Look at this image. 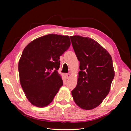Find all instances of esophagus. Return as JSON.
I'll use <instances>...</instances> for the list:
<instances>
[{
	"label": "esophagus",
	"mask_w": 131,
	"mask_h": 131,
	"mask_svg": "<svg viewBox=\"0 0 131 131\" xmlns=\"http://www.w3.org/2000/svg\"><path fill=\"white\" fill-rule=\"evenodd\" d=\"M66 77H67L68 79H69L70 77V73H67L66 74Z\"/></svg>",
	"instance_id": "1"
}]
</instances>
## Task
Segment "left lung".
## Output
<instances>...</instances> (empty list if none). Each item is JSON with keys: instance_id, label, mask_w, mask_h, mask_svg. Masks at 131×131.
<instances>
[{"instance_id": "8db88e82", "label": "left lung", "mask_w": 131, "mask_h": 131, "mask_svg": "<svg viewBox=\"0 0 131 131\" xmlns=\"http://www.w3.org/2000/svg\"><path fill=\"white\" fill-rule=\"evenodd\" d=\"M70 37L80 69L76 87L72 91L73 98L83 109H93L110 91L114 77L112 57L94 39L79 35Z\"/></svg>"}]
</instances>
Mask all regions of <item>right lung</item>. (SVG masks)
Masks as SVG:
<instances>
[{"instance_id":"add662e5","label":"right lung","mask_w":131,"mask_h":131,"mask_svg":"<svg viewBox=\"0 0 131 131\" xmlns=\"http://www.w3.org/2000/svg\"><path fill=\"white\" fill-rule=\"evenodd\" d=\"M70 46L69 36L50 34L34 40L24 49L18 63L19 80L33 105L47 106L62 86L58 72L59 57Z\"/></svg>"}]
</instances>
